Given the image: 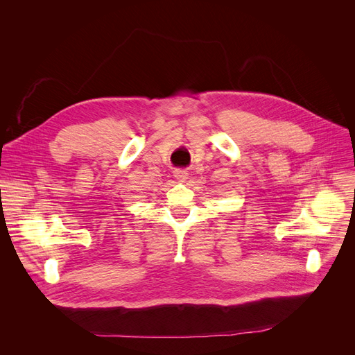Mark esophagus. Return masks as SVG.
<instances>
[{
	"label": "esophagus",
	"instance_id": "esophagus-1",
	"mask_svg": "<svg viewBox=\"0 0 355 355\" xmlns=\"http://www.w3.org/2000/svg\"><path fill=\"white\" fill-rule=\"evenodd\" d=\"M174 177H175L178 181L184 182L185 180L189 178V173L185 171V170H181V168H177V170H174Z\"/></svg>",
	"mask_w": 355,
	"mask_h": 355
}]
</instances>
